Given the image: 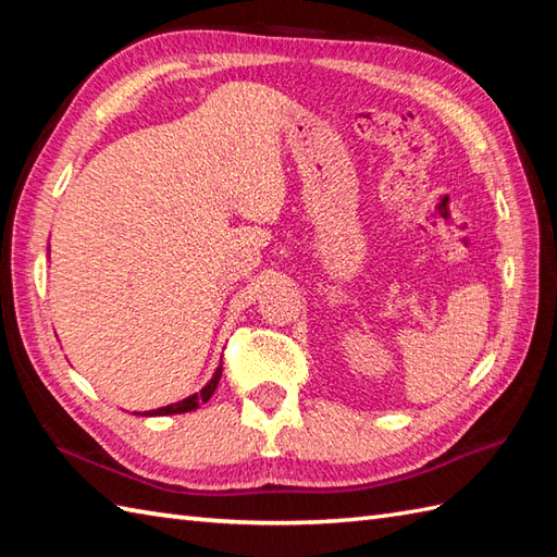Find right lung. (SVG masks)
I'll return each mask as SVG.
<instances>
[{
  "mask_svg": "<svg viewBox=\"0 0 557 557\" xmlns=\"http://www.w3.org/2000/svg\"><path fill=\"white\" fill-rule=\"evenodd\" d=\"M220 375H222V366H218L215 375L210 377V383L200 389L198 395H191L186 397L182 401H174V405H168V407H160V409H152V411H144V417H170V413H184V411H194L200 407V401H208L212 397V393H215V387L220 383Z\"/></svg>",
  "mask_w": 557,
  "mask_h": 557,
  "instance_id": "obj_1",
  "label": "right lung"
}]
</instances>
